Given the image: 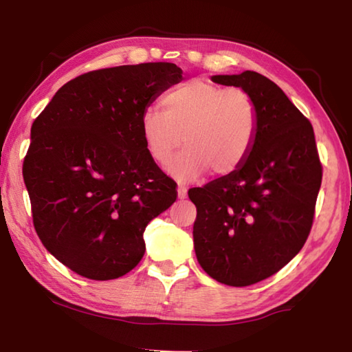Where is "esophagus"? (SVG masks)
I'll return each instance as SVG.
<instances>
[{"label": "esophagus", "mask_w": 352, "mask_h": 352, "mask_svg": "<svg viewBox=\"0 0 352 352\" xmlns=\"http://www.w3.org/2000/svg\"><path fill=\"white\" fill-rule=\"evenodd\" d=\"M177 195H178V199H186V195H188V189H186V186H184V184H178L177 186Z\"/></svg>", "instance_id": "esophagus-1"}]
</instances>
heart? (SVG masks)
Listing matches in <instances>:
<instances>
[{
	"instance_id": "b5f03b06",
	"label": "heart",
	"mask_w": 352,
	"mask_h": 352,
	"mask_svg": "<svg viewBox=\"0 0 352 352\" xmlns=\"http://www.w3.org/2000/svg\"><path fill=\"white\" fill-rule=\"evenodd\" d=\"M164 111L148 107L141 116V135L155 163L170 162L178 147L186 148L169 164V174L192 182L208 168L214 174L234 172L254 142L258 113L242 88L192 80L164 96Z\"/></svg>"
}]
</instances>
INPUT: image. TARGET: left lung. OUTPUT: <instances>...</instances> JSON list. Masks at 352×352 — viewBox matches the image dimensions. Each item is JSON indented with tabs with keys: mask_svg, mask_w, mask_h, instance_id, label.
<instances>
[{
	"mask_svg": "<svg viewBox=\"0 0 352 352\" xmlns=\"http://www.w3.org/2000/svg\"><path fill=\"white\" fill-rule=\"evenodd\" d=\"M211 80L239 87L252 96L258 129L239 168L189 189L197 208L194 250L212 279L245 287L275 275L305 245L321 164L311 122L275 82L254 71Z\"/></svg>",
	"mask_w": 352,
	"mask_h": 352,
	"instance_id": "1",
	"label": "left lung"
}]
</instances>
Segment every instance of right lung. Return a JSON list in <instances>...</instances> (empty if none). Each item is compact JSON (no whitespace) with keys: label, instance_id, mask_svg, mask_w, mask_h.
Segmentation results:
<instances>
[{"label":"right lung","instance_id":"obj_1","mask_svg":"<svg viewBox=\"0 0 352 352\" xmlns=\"http://www.w3.org/2000/svg\"><path fill=\"white\" fill-rule=\"evenodd\" d=\"M183 80L157 62L82 74L31 129L23 178L35 231L56 259L96 281L124 276L146 252L144 230L174 204V180L147 153L141 116Z\"/></svg>","mask_w":352,"mask_h":352}]
</instances>
